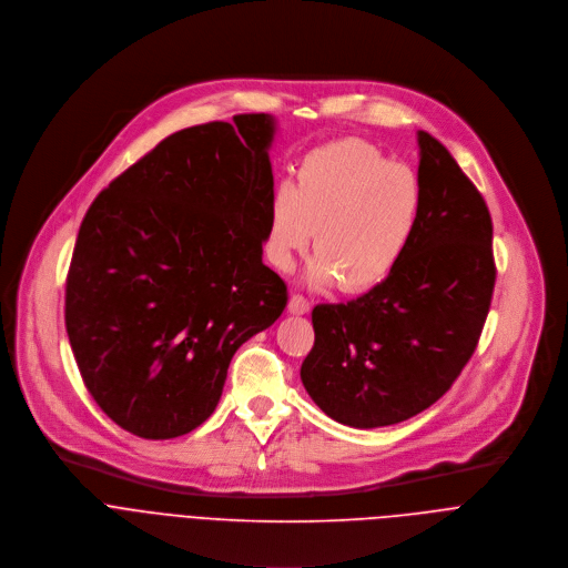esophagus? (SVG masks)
<instances>
[{
	"mask_svg": "<svg viewBox=\"0 0 568 568\" xmlns=\"http://www.w3.org/2000/svg\"><path fill=\"white\" fill-rule=\"evenodd\" d=\"M308 308H311V304H308L306 297H302V295H291V300H288V313H293V315H304V313H308Z\"/></svg>",
	"mask_w": 568,
	"mask_h": 568,
	"instance_id": "34e87169",
	"label": "esophagus"
}]
</instances>
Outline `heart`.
I'll list each match as a JSON object with an SVG mask.
<instances>
[{
	"label": "heart",
	"instance_id": "b5f03b06",
	"mask_svg": "<svg viewBox=\"0 0 568 568\" xmlns=\"http://www.w3.org/2000/svg\"><path fill=\"white\" fill-rule=\"evenodd\" d=\"M420 214L416 170L363 141H331L302 156L293 185L275 187L264 251L280 273H288L315 231L306 284L367 291L400 264Z\"/></svg>",
	"mask_w": 568,
	"mask_h": 568
}]
</instances>
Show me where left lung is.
I'll return each mask as SVG.
<instances>
[{
  "label": "left lung",
  "mask_w": 568,
  "mask_h": 568,
  "mask_svg": "<svg viewBox=\"0 0 568 568\" xmlns=\"http://www.w3.org/2000/svg\"><path fill=\"white\" fill-rule=\"evenodd\" d=\"M416 141L423 214L409 251L363 297L313 308L315 345L300 369L313 403L358 429L407 420L452 387L495 288L484 196L436 139Z\"/></svg>",
  "instance_id": "1"
}]
</instances>
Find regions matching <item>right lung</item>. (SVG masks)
Returning <instances> with one entry per match:
<instances>
[{
    "instance_id": "add662e5",
    "label": "right lung",
    "mask_w": 568,
    "mask_h": 568,
    "mask_svg": "<svg viewBox=\"0 0 568 568\" xmlns=\"http://www.w3.org/2000/svg\"><path fill=\"white\" fill-rule=\"evenodd\" d=\"M277 121L244 113L161 141L87 210L67 333L100 409L174 438L216 407L235 352L286 306L264 262Z\"/></svg>"
}]
</instances>
